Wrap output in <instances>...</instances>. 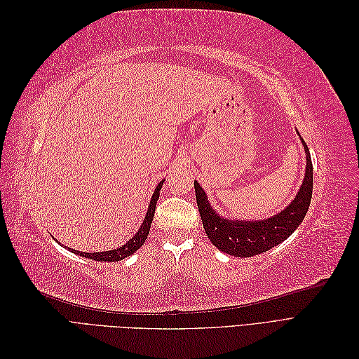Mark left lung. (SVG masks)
Instances as JSON below:
<instances>
[{"instance_id": "8db88e82", "label": "left lung", "mask_w": 359, "mask_h": 359, "mask_svg": "<svg viewBox=\"0 0 359 359\" xmlns=\"http://www.w3.org/2000/svg\"><path fill=\"white\" fill-rule=\"evenodd\" d=\"M299 135V133H298ZM304 149H306V175H304L302 186L286 208L269 217L265 220H227L224 217L217 214L206 198V193L194 181V191H196V202L201 212V219L203 223V229L208 235L210 241L227 253L236 257H250L283 243L285 240L297 231V227L306 217L311 193H313V165L310 151L302 140Z\"/></svg>"}]
</instances>
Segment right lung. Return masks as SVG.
Masks as SVG:
<instances>
[{
  "label": "right lung",
  "instance_id": "1",
  "mask_svg": "<svg viewBox=\"0 0 359 359\" xmlns=\"http://www.w3.org/2000/svg\"><path fill=\"white\" fill-rule=\"evenodd\" d=\"M163 182H165V180H161L157 184V187H156V190L153 193V198H151V201H149V206H148V211H147V215H145V219H144V223L140 224L139 231L135 233L133 238H130L127 244H124L123 247L109 250V252H100V253L78 252V250H73V248H70V252H73L74 255H78V256H83L86 259L100 260V262H118V260H123L124 257L133 255L137 248H140V247L144 245L147 236L149 233V227H151V223H153V219H154L156 205H157V199L160 196V190H161Z\"/></svg>",
  "mask_w": 359,
  "mask_h": 359
}]
</instances>
